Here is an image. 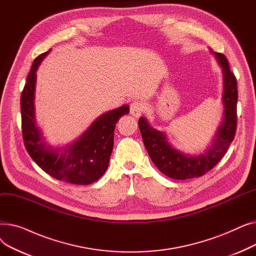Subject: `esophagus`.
<instances>
[{"label": "esophagus", "instance_id": "1", "mask_svg": "<svg viewBox=\"0 0 256 256\" xmlns=\"http://www.w3.org/2000/svg\"><path fill=\"white\" fill-rule=\"evenodd\" d=\"M130 114L134 117H139L144 111V104L142 102L135 100L130 104Z\"/></svg>", "mask_w": 256, "mask_h": 256}]
</instances>
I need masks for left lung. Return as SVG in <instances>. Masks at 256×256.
Segmentation results:
<instances>
[{"label":"left lung","mask_w":256,"mask_h":256,"mask_svg":"<svg viewBox=\"0 0 256 256\" xmlns=\"http://www.w3.org/2000/svg\"><path fill=\"white\" fill-rule=\"evenodd\" d=\"M223 70L224 76V119L218 130L212 146L198 156H186L174 150L167 142L166 135L152 128L147 120L139 118L138 124L145 148L158 170L174 180H186L202 176L216 166L230 148L236 132V104L238 83L236 78L230 70L227 58L221 52H214Z\"/></svg>","instance_id":"obj_1"}]
</instances>
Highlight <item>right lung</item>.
<instances>
[{
	"label": "right lung",
	"instance_id": "obj_1",
	"mask_svg": "<svg viewBox=\"0 0 256 256\" xmlns=\"http://www.w3.org/2000/svg\"><path fill=\"white\" fill-rule=\"evenodd\" d=\"M35 58L20 96L22 132L26 152L34 162L48 176L74 184H90L100 180L109 166L114 145V130L121 116L128 114V106H122L102 115L74 144L60 152L48 146L35 126L34 92L36 70L48 55Z\"/></svg>",
	"mask_w": 256,
	"mask_h": 256
}]
</instances>
